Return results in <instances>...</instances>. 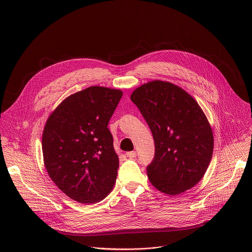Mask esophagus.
Wrapping results in <instances>:
<instances>
[{"instance_id":"esophagus-1","label":"esophagus","mask_w":252,"mask_h":252,"mask_svg":"<svg viewBox=\"0 0 252 252\" xmlns=\"http://www.w3.org/2000/svg\"><path fill=\"white\" fill-rule=\"evenodd\" d=\"M126 156H127V158H133L136 157V153H135V152H128V153L126 154Z\"/></svg>"}]
</instances>
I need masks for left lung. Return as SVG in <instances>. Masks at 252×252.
I'll use <instances>...</instances> for the list:
<instances>
[{
    "instance_id": "1",
    "label": "left lung",
    "mask_w": 252,
    "mask_h": 252,
    "mask_svg": "<svg viewBox=\"0 0 252 252\" xmlns=\"http://www.w3.org/2000/svg\"><path fill=\"white\" fill-rule=\"evenodd\" d=\"M130 99L155 139V158L147 167L152 185L169 195L193 188L213 153L212 130L196 100L182 88L162 81L140 86Z\"/></svg>"
}]
</instances>
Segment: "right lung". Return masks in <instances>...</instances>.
Listing matches in <instances>:
<instances>
[{"instance_id":"1","label":"right lung","mask_w":252,"mask_h":252,"mask_svg":"<svg viewBox=\"0 0 252 252\" xmlns=\"http://www.w3.org/2000/svg\"><path fill=\"white\" fill-rule=\"evenodd\" d=\"M122 96L120 90L90 87L63 99L46 123V169L57 187L78 202H97L115 186L119 157L107 126Z\"/></svg>"}]
</instances>
